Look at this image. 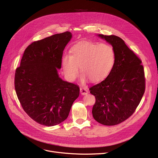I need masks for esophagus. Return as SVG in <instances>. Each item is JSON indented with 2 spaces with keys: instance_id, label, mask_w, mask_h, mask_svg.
<instances>
[{
  "instance_id": "34e87169",
  "label": "esophagus",
  "mask_w": 158,
  "mask_h": 158,
  "mask_svg": "<svg viewBox=\"0 0 158 158\" xmlns=\"http://www.w3.org/2000/svg\"><path fill=\"white\" fill-rule=\"evenodd\" d=\"M80 92H81V95H86L88 93V91L85 88H80Z\"/></svg>"
}]
</instances>
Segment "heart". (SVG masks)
I'll use <instances>...</instances> for the list:
<instances>
[{
    "mask_svg": "<svg viewBox=\"0 0 158 158\" xmlns=\"http://www.w3.org/2000/svg\"><path fill=\"white\" fill-rule=\"evenodd\" d=\"M70 55L63 56L61 64L64 76L73 81L79 73V66L82 73V80L88 78L94 82L105 79L112 71L115 63V52L109 44L82 41L70 48Z\"/></svg>",
    "mask_w": 158,
    "mask_h": 158,
    "instance_id": "obj_1",
    "label": "heart"
}]
</instances>
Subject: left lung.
Wrapping results in <instances>:
<instances>
[{
	"label": "left lung",
	"mask_w": 158,
	"mask_h": 158,
	"mask_svg": "<svg viewBox=\"0 0 158 158\" xmlns=\"http://www.w3.org/2000/svg\"><path fill=\"white\" fill-rule=\"evenodd\" d=\"M98 36L113 46L116 59L109 76L89 88L95 97L92 114L102 125L115 126L129 118L142 100L145 89L143 66L120 37Z\"/></svg>",
	"instance_id": "obj_1"
}]
</instances>
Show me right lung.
I'll return each mask as SVG.
<instances>
[{
	"label": "right lung",
	"mask_w": 158,
	"mask_h": 158,
	"mask_svg": "<svg viewBox=\"0 0 158 158\" xmlns=\"http://www.w3.org/2000/svg\"><path fill=\"white\" fill-rule=\"evenodd\" d=\"M72 36L66 31L34 41L25 50L16 69L15 88L20 103L41 125L54 126L65 120L79 95V87L63 81L57 73Z\"/></svg>",
	"instance_id": "right-lung-1"
}]
</instances>
